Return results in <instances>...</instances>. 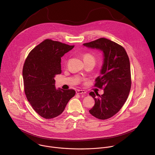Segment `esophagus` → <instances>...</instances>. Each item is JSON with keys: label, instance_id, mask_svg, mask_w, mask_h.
Instances as JSON below:
<instances>
[{"label": "esophagus", "instance_id": "1", "mask_svg": "<svg viewBox=\"0 0 155 155\" xmlns=\"http://www.w3.org/2000/svg\"><path fill=\"white\" fill-rule=\"evenodd\" d=\"M76 93L77 94H84L86 93V92L84 91V90H78L76 91Z\"/></svg>", "mask_w": 155, "mask_h": 155}]
</instances>
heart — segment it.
Returning a JSON list of instances; mask_svg holds the SVG:
<instances>
[{"mask_svg": "<svg viewBox=\"0 0 155 155\" xmlns=\"http://www.w3.org/2000/svg\"><path fill=\"white\" fill-rule=\"evenodd\" d=\"M90 60L94 61V57L91 54H85L83 55V61H90Z\"/></svg>", "mask_w": 155, "mask_h": 155, "instance_id": "heart-1", "label": "heart"}]
</instances>
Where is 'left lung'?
I'll use <instances>...</instances> for the list:
<instances>
[{
	"mask_svg": "<svg viewBox=\"0 0 155 155\" xmlns=\"http://www.w3.org/2000/svg\"><path fill=\"white\" fill-rule=\"evenodd\" d=\"M83 45L103 52L101 75L96 78L94 85L103 88L104 94L90 93L95 104L89 112L96 118L106 120L120 111L129 96L131 86L129 59L122 46L107 38H101Z\"/></svg>",
	"mask_w": 155,
	"mask_h": 155,
	"instance_id": "1",
	"label": "left lung"
}]
</instances>
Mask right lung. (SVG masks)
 <instances>
[{"label":"right lung","instance_id":"right-lung-1","mask_svg":"<svg viewBox=\"0 0 155 155\" xmlns=\"http://www.w3.org/2000/svg\"><path fill=\"white\" fill-rule=\"evenodd\" d=\"M74 47L46 39L28 54L23 69L25 92L35 111L46 119L61 115L75 94L74 90L56 89L54 77L61 74V61Z\"/></svg>","mask_w":155,"mask_h":155}]
</instances>
